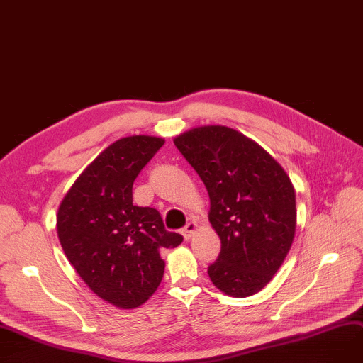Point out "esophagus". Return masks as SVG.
Wrapping results in <instances>:
<instances>
[{"instance_id":"34e87169","label":"esophagus","mask_w":363,"mask_h":363,"mask_svg":"<svg viewBox=\"0 0 363 363\" xmlns=\"http://www.w3.org/2000/svg\"><path fill=\"white\" fill-rule=\"evenodd\" d=\"M197 228H199V226H197L196 222H188V223L184 226V229H182L184 238H185V239H189L191 235L197 230Z\"/></svg>"}]
</instances>
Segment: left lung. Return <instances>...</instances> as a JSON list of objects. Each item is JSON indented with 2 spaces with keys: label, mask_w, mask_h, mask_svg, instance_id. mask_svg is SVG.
<instances>
[{
  "label": "left lung",
  "mask_w": 363,
  "mask_h": 363,
  "mask_svg": "<svg viewBox=\"0 0 363 363\" xmlns=\"http://www.w3.org/2000/svg\"><path fill=\"white\" fill-rule=\"evenodd\" d=\"M174 143L210 197L208 220L222 242L207 270L213 284L233 298L259 292L280 269L295 238L291 179L255 141L228 127L192 128Z\"/></svg>",
  "instance_id": "left-lung-1"
}]
</instances>
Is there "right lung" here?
I'll list each match as a JSON object with an SVG mask.
<instances>
[{"instance_id": "obj_1", "label": "right lung", "mask_w": 363, "mask_h": 363, "mask_svg": "<svg viewBox=\"0 0 363 363\" xmlns=\"http://www.w3.org/2000/svg\"><path fill=\"white\" fill-rule=\"evenodd\" d=\"M163 143L150 135L112 143L58 208L57 230L68 261L96 295L123 309L155 294L164 272L160 251L184 240L164 229L156 208L133 204V184Z\"/></svg>"}]
</instances>
